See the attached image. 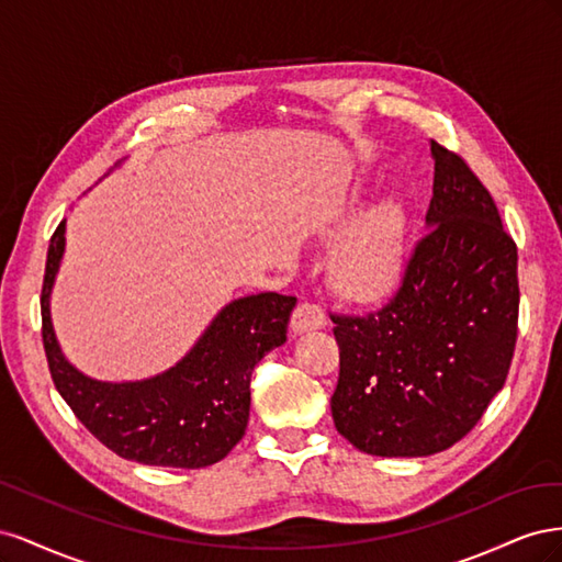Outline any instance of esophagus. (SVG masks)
<instances>
[{"label":"esophagus","instance_id":"esophagus-1","mask_svg":"<svg viewBox=\"0 0 562 562\" xmlns=\"http://www.w3.org/2000/svg\"><path fill=\"white\" fill-rule=\"evenodd\" d=\"M326 326V312H323L318 304L314 302H302L295 307L291 316V330L295 335L307 333V330H318Z\"/></svg>","mask_w":562,"mask_h":562}]
</instances>
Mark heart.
Here are the masks:
<instances>
[{"label": "heart", "instance_id": "1", "mask_svg": "<svg viewBox=\"0 0 562 562\" xmlns=\"http://www.w3.org/2000/svg\"><path fill=\"white\" fill-rule=\"evenodd\" d=\"M407 220L396 199H384L353 220L330 250L335 291L353 302L375 300L396 285L405 260Z\"/></svg>", "mask_w": 562, "mask_h": 562}]
</instances>
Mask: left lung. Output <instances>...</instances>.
<instances>
[{
    "label": "left lung",
    "instance_id": "8db88e82",
    "mask_svg": "<svg viewBox=\"0 0 562 562\" xmlns=\"http://www.w3.org/2000/svg\"><path fill=\"white\" fill-rule=\"evenodd\" d=\"M434 196L398 291L366 316L330 314L337 431L378 457L462 440L504 386L518 337V248L485 184L431 140Z\"/></svg>",
    "mask_w": 562,
    "mask_h": 562
}]
</instances>
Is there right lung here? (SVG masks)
<instances>
[{"label":"right lung","instance_id":"obj_1","mask_svg":"<svg viewBox=\"0 0 562 562\" xmlns=\"http://www.w3.org/2000/svg\"><path fill=\"white\" fill-rule=\"evenodd\" d=\"M65 250V220L50 236L42 285V342L50 378L77 419L131 462L201 469L227 457L246 434L250 375L285 342L293 295L260 293L229 302L180 363L143 382H98L67 363L48 297Z\"/></svg>","mask_w":562,"mask_h":562}]
</instances>
